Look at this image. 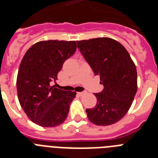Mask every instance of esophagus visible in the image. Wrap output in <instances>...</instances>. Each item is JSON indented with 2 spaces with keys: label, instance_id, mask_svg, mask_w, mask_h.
Returning a JSON list of instances; mask_svg holds the SVG:
<instances>
[{
  "label": "esophagus",
  "instance_id": "1",
  "mask_svg": "<svg viewBox=\"0 0 158 158\" xmlns=\"http://www.w3.org/2000/svg\"><path fill=\"white\" fill-rule=\"evenodd\" d=\"M86 93V92H79V93H77V94L79 95V96H83V95H85Z\"/></svg>",
  "mask_w": 158,
  "mask_h": 158
}]
</instances>
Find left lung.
Masks as SVG:
<instances>
[{
  "label": "left lung",
  "instance_id": "8db88e82",
  "mask_svg": "<svg viewBox=\"0 0 158 158\" xmlns=\"http://www.w3.org/2000/svg\"><path fill=\"white\" fill-rule=\"evenodd\" d=\"M77 47L104 89L95 93L94 107L85 110L88 118L98 126H108L126 115L137 92V70L123 46L110 38L77 41Z\"/></svg>",
  "mask_w": 158,
  "mask_h": 158
}]
</instances>
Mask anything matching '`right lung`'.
Here are the masks:
<instances>
[{
	"instance_id": "right-lung-1",
	"label": "right lung",
	"mask_w": 158,
	"mask_h": 158,
	"mask_svg": "<svg viewBox=\"0 0 158 158\" xmlns=\"http://www.w3.org/2000/svg\"><path fill=\"white\" fill-rule=\"evenodd\" d=\"M75 41L48 40L27 50L18 71L16 88L22 108L31 120L44 127L63 123L75 92L51 86L66 59L76 51Z\"/></svg>"
}]
</instances>
